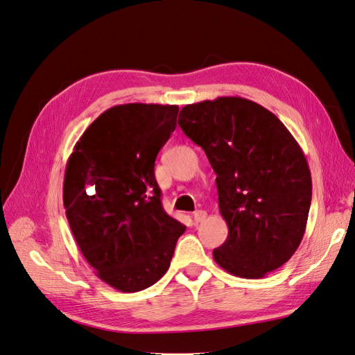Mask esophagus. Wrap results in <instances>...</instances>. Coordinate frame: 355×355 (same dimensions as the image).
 <instances>
[{
  "instance_id": "34e87169",
  "label": "esophagus",
  "mask_w": 355,
  "mask_h": 355,
  "mask_svg": "<svg viewBox=\"0 0 355 355\" xmlns=\"http://www.w3.org/2000/svg\"><path fill=\"white\" fill-rule=\"evenodd\" d=\"M193 218H194V223H196V224L202 223V221H205V218H206V212H205V211H196V212L193 214Z\"/></svg>"
}]
</instances>
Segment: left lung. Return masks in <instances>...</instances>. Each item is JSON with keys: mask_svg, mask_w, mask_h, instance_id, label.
<instances>
[{"mask_svg": "<svg viewBox=\"0 0 355 355\" xmlns=\"http://www.w3.org/2000/svg\"><path fill=\"white\" fill-rule=\"evenodd\" d=\"M179 126L217 175L229 235L214 261L243 279L286 263L306 232L312 176L300 144L277 116L239 96L185 105Z\"/></svg>", "mask_w": 355, "mask_h": 355, "instance_id": "obj_1", "label": "left lung"}]
</instances>
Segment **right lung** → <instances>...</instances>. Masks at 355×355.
Returning <instances> with one entry per match:
<instances>
[{"label": "right lung", "instance_id": "obj_1", "mask_svg": "<svg viewBox=\"0 0 355 355\" xmlns=\"http://www.w3.org/2000/svg\"><path fill=\"white\" fill-rule=\"evenodd\" d=\"M178 105L125 103L103 111L67 159L63 205L96 275L138 292L167 272L185 226L162 209L155 159L176 128Z\"/></svg>", "mask_w": 355, "mask_h": 355}]
</instances>
